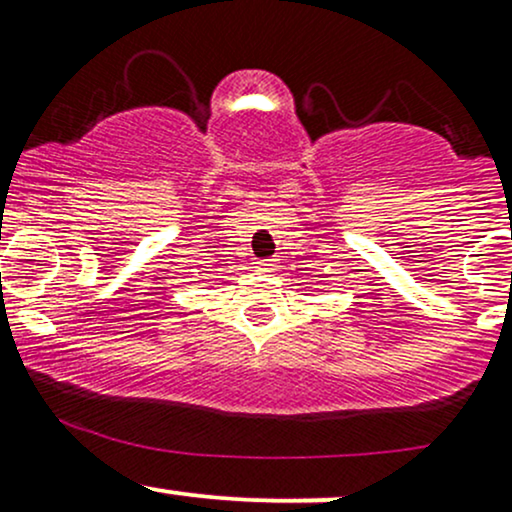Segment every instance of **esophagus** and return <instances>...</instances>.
Wrapping results in <instances>:
<instances>
[{
  "label": "esophagus",
  "instance_id": "34e87169",
  "mask_svg": "<svg viewBox=\"0 0 512 512\" xmlns=\"http://www.w3.org/2000/svg\"><path fill=\"white\" fill-rule=\"evenodd\" d=\"M274 267H276V260H260V262H257V269H260V272H274Z\"/></svg>",
  "mask_w": 512,
  "mask_h": 512
}]
</instances>
